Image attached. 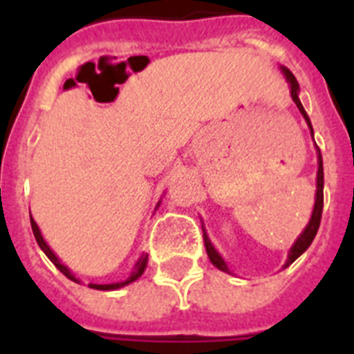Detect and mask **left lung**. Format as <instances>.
I'll list each match as a JSON object with an SVG mask.
<instances>
[{
  "label": "left lung",
  "mask_w": 354,
  "mask_h": 354,
  "mask_svg": "<svg viewBox=\"0 0 354 354\" xmlns=\"http://www.w3.org/2000/svg\"><path fill=\"white\" fill-rule=\"evenodd\" d=\"M286 75V80L290 82V95H292V101L296 102V106L299 108V112L303 113V118L305 121L308 122V127H310V119H308L307 112H305V108L303 104L299 102L297 99V91H299V84H297L296 77L288 71V69H283ZM310 132H313V127H310ZM322 211H324V161H322V154H318V180H316V204H314V211H313V216H310V222H308V226L305 227V232L299 235V239L296 241V244L292 246L290 253H288V261H286L285 266H290L294 261H296L299 255H301L305 250H307L310 244H313L314 236L318 233V227H319V222H322ZM204 244H205V252H207V257L211 259V263L215 264L216 268L222 270V272H227V264L224 263V259L218 255L213 244L209 242V239L204 235Z\"/></svg>",
  "instance_id": "left-lung-1"
}]
</instances>
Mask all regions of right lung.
Listing matches in <instances>:
<instances>
[{
	"label": "right lung",
	"mask_w": 354,
	"mask_h": 354,
	"mask_svg": "<svg viewBox=\"0 0 354 354\" xmlns=\"http://www.w3.org/2000/svg\"><path fill=\"white\" fill-rule=\"evenodd\" d=\"M30 227H32V233H35V239H36V242H38V246H40L41 250H44V253H46L47 257L51 259V263L55 264V266H57V268L60 270V272H62V274L66 275V277H68V279L77 281L73 277V275H71V272H69V270L66 268V266H64V264L60 263V261H58L57 255H55V253L51 252V248L47 246L46 241H44V236H41L40 230H38V226H36V222L32 221V216H30ZM147 259H149V255H143V257L139 259L138 264H136V268H133V272H132V274H130V277H128L127 281H122V283H113V285H90V286H91V288H97V290H115V288H121V286L128 285V283H132V281H136L139 277V275L143 274L145 268H147Z\"/></svg>",
	"instance_id": "add662e5"
}]
</instances>
